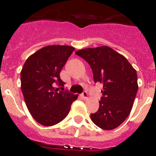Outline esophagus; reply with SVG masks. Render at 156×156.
Returning a JSON list of instances; mask_svg holds the SVG:
<instances>
[{"label": "esophagus", "instance_id": "1", "mask_svg": "<svg viewBox=\"0 0 156 156\" xmlns=\"http://www.w3.org/2000/svg\"><path fill=\"white\" fill-rule=\"evenodd\" d=\"M80 96H81V98H82L83 99V100H87V99L88 98V94H87V91H83L82 94H81Z\"/></svg>", "mask_w": 156, "mask_h": 156}]
</instances>
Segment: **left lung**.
Here are the masks:
<instances>
[{
	"label": "left lung",
	"mask_w": 156,
	"mask_h": 156,
	"mask_svg": "<svg viewBox=\"0 0 156 156\" xmlns=\"http://www.w3.org/2000/svg\"><path fill=\"white\" fill-rule=\"evenodd\" d=\"M90 65L94 80L103 86L97 112L90 114L96 126L106 130L118 127L127 118L137 94V75L127 59L107 46L76 51Z\"/></svg>",
	"instance_id": "left-lung-1"
}]
</instances>
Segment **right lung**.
Listing matches in <instances>:
<instances>
[{
    "label": "right lung",
    "instance_id": "add662e5",
    "mask_svg": "<svg viewBox=\"0 0 156 156\" xmlns=\"http://www.w3.org/2000/svg\"><path fill=\"white\" fill-rule=\"evenodd\" d=\"M75 50L67 45L44 47L27 59L21 71V89L30 113L40 124L54 126L67 116L72 103L78 98L64 86L60 72Z\"/></svg>",
    "mask_w": 156,
    "mask_h": 156
}]
</instances>
